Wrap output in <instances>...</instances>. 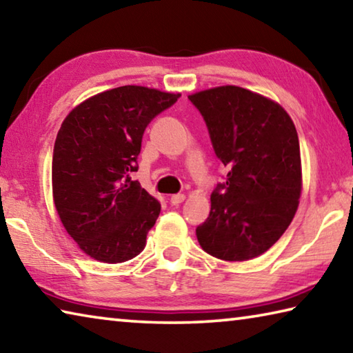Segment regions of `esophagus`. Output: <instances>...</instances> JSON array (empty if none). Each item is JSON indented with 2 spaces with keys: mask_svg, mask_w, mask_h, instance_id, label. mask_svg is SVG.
<instances>
[{
  "mask_svg": "<svg viewBox=\"0 0 353 353\" xmlns=\"http://www.w3.org/2000/svg\"><path fill=\"white\" fill-rule=\"evenodd\" d=\"M185 201V194H172L170 198V202L172 205H179L182 204V202Z\"/></svg>",
  "mask_w": 353,
  "mask_h": 353,
  "instance_id": "obj_1",
  "label": "esophagus"
}]
</instances>
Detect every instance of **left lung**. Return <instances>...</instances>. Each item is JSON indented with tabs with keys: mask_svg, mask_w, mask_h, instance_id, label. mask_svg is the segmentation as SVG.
Returning <instances> with one entry per match:
<instances>
[{
	"mask_svg": "<svg viewBox=\"0 0 353 353\" xmlns=\"http://www.w3.org/2000/svg\"><path fill=\"white\" fill-rule=\"evenodd\" d=\"M188 99L229 168L196 236L219 260L255 259L283 235L299 207L302 163L294 123L276 101L236 85L196 92Z\"/></svg>",
	"mask_w": 353,
	"mask_h": 353,
	"instance_id": "8db88e82",
	"label": "left lung"
}]
</instances>
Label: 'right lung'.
<instances>
[{"label": "right lung", "mask_w": 353, "mask_h": 353, "mask_svg": "<svg viewBox=\"0 0 353 353\" xmlns=\"http://www.w3.org/2000/svg\"><path fill=\"white\" fill-rule=\"evenodd\" d=\"M181 93L123 85L82 101L63 119L52 154V199L82 252L103 263L139 255L160 204L129 172L143 132Z\"/></svg>", "instance_id": "1"}]
</instances>
